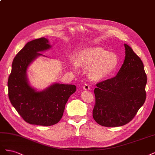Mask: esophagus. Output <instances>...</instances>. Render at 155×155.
<instances>
[{"label":"esophagus","mask_w":155,"mask_h":155,"mask_svg":"<svg viewBox=\"0 0 155 155\" xmlns=\"http://www.w3.org/2000/svg\"><path fill=\"white\" fill-rule=\"evenodd\" d=\"M83 88L84 89H85V90H90V89H91L90 85H89L88 84H87V83L84 84V85H83Z\"/></svg>","instance_id":"obj_1"}]
</instances>
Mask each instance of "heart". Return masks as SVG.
<instances>
[{
	"mask_svg": "<svg viewBox=\"0 0 155 155\" xmlns=\"http://www.w3.org/2000/svg\"><path fill=\"white\" fill-rule=\"evenodd\" d=\"M119 64L120 60L116 54L99 46H93L79 51L76 63L70 61L69 66L74 71L78 66L88 68V76L91 80L99 81L110 76Z\"/></svg>",
	"mask_w": 155,
	"mask_h": 155,
	"instance_id": "obj_1",
	"label": "heart"
}]
</instances>
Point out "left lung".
Masks as SVG:
<instances>
[{
  "mask_svg": "<svg viewBox=\"0 0 155 155\" xmlns=\"http://www.w3.org/2000/svg\"><path fill=\"white\" fill-rule=\"evenodd\" d=\"M124 62L116 76L96 84L93 118L104 127L122 126L132 120L146 99L147 76L142 60L124 44Z\"/></svg>",
  "mask_w": 155,
  "mask_h": 155,
  "instance_id": "obj_1",
  "label": "left lung"
}]
</instances>
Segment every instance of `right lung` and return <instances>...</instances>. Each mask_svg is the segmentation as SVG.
Masks as SVG:
<instances>
[{
	"label": "right lung",
	"instance_id": "right-lung-1",
	"mask_svg": "<svg viewBox=\"0 0 155 155\" xmlns=\"http://www.w3.org/2000/svg\"><path fill=\"white\" fill-rule=\"evenodd\" d=\"M51 47L45 37L33 40L20 50L12 63L8 81L9 99L23 120L30 124L50 126L58 123L69 97L76 91L74 85L58 83L41 91L30 86L28 68L35 59L43 55L39 52Z\"/></svg>",
	"mask_w": 155,
	"mask_h": 155
}]
</instances>
